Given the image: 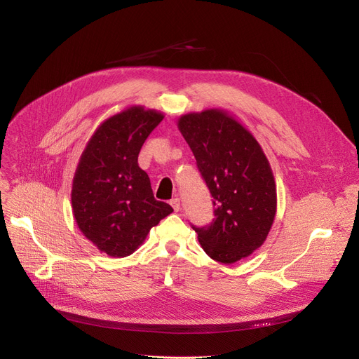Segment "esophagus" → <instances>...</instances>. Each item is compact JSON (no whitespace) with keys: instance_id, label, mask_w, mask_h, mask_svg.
I'll return each mask as SVG.
<instances>
[{"instance_id":"obj_1","label":"esophagus","mask_w":359,"mask_h":359,"mask_svg":"<svg viewBox=\"0 0 359 359\" xmlns=\"http://www.w3.org/2000/svg\"><path fill=\"white\" fill-rule=\"evenodd\" d=\"M170 204H172V208H173V210H175V212H179V210H180V200H179L177 197L172 198Z\"/></svg>"}]
</instances>
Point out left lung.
<instances>
[{"mask_svg": "<svg viewBox=\"0 0 359 359\" xmlns=\"http://www.w3.org/2000/svg\"><path fill=\"white\" fill-rule=\"evenodd\" d=\"M177 128L213 197V223L193 226L198 243L224 264L248 257L266 241L277 212L274 175L260 143L222 109L182 115Z\"/></svg>", "mask_w": 359, "mask_h": 359, "instance_id": "1", "label": "left lung"}]
</instances>
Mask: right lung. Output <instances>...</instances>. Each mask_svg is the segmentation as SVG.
<instances>
[{
  "instance_id": "right-lung-1",
  "label": "right lung",
  "mask_w": 359,
  "mask_h": 359,
  "mask_svg": "<svg viewBox=\"0 0 359 359\" xmlns=\"http://www.w3.org/2000/svg\"><path fill=\"white\" fill-rule=\"evenodd\" d=\"M165 115L130 107L102 122L82 151L72 182V212L82 234L111 257H126L173 209L153 196L139 151Z\"/></svg>"
}]
</instances>
